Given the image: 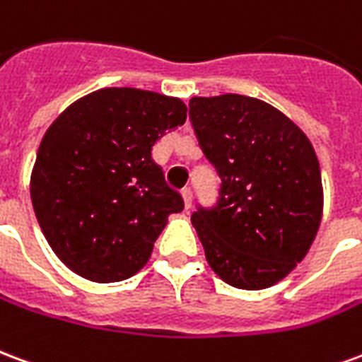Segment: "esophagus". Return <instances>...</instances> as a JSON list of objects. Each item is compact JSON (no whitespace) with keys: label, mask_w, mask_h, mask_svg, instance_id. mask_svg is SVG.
I'll return each mask as SVG.
<instances>
[{"label":"esophagus","mask_w":362,"mask_h":362,"mask_svg":"<svg viewBox=\"0 0 362 362\" xmlns=\"http://www.w3.org/2000/svg\"><path fill=\"white\" fill-rule=\"evenodd\" d=\"M181 197H183L185 210H191V206H192V191L191 189H183V191H181Z\"/></svg>","instance_id":"34e87169"}]
</instances>
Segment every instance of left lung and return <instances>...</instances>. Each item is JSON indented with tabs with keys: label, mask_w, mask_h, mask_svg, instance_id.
Listing matches in <instances>:
<instances>
[{
	"label": "left lung",
	"mask_w": 362,
	"mask_h": 362,
	"mask_svg": "<svg viewBox=\"0 0 362 362\" xmlns=\"http://www.w3.org/2000/svg\"><path fill=\"white\" fill-rule=\"evenodd\" d=\"M221 177L218 204L191 216L214 274L237 289L276 286L307 257L324 208L320 163L286 113L243 94L189 102Z\"/></svg>",
	"instance_id": "1"
}]
</instances>
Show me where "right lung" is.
<instances>
[{
    "label": "right lung",
    "instance_id": "1",
    "mask_svg": "<svg viewBox=\"0 0 362 362\" xmlns=\"http://www.w3.org/2000/svg\"><path fill=\"white\" fill-rule=\"evenodd\" d=\"M185 121L179 98L100 88L47 127L30 200L46 241L69 270L113 284L146 266L168 218L185 206L152 160V146Z\"/></svg>",
    "mask_w": 362,
    "mask_h": 362
}]
</instances>
